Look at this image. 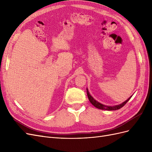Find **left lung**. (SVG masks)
Masks as SVG:
<instances>
[{
  "label": "left lung",
  "instance_id": "1",
  "mask_svg": "<svg viewBox=\"0 0 152 152\" xmlns=\"http://www.w3.org/2000/svg\"><path fill=\"white\" fill-rule=\"evenodd\" d=\"M87 96H88V98H89V102L92 103V104L94 105V107L96 108H97L98 109H101V110H118L121 108L122 107H123L124 105H125L127 102H128L129 100L131 99V98L132 97V96H131L130 98H129L126 101H125V102H123L122 103L118 104V105H115V106H107V105H104L102 103H99L98 102H97V101L95 100L93 97H92L91 95L89 94V92L88 91V89H87Z\"/></svg>",
  "mask_w": 152,
  "mask_h": 152
}]
</instances>
